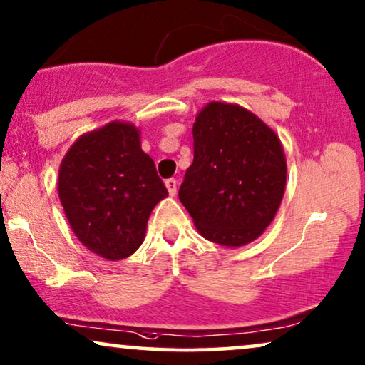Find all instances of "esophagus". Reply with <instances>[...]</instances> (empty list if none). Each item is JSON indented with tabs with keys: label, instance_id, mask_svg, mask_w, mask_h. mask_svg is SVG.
I'll use <instances>...</instances> for the list:
<instances>
[{
	"label": "esophagus",
	"instance_id": "1",
	"mask_svg": "<svg viewBox=\"0 0 365 365\" xmlns=\"http://www.w3.org/2000/svg\"><path fill=\"white\" fill-rule=\"evenodd\" d=\"M165 185H167V190L170 193V197H173L175 193H177V180H175V178H168L167 182H165Z\"/></svg>",
	"mask_w": 365,
	"mask_h": 365
}]
</instances>
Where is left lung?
I'll use <instances>...</instances> for the list:
<instances>
[{
  "mask_svg": "<svg viewBox=\"0 0 365 365\" xmlns=\"http://www.w3.org/2000/svg\"><path fill=\"white\" fill-rule=\"evenodd\" d=\"M287 163L274 130L239 105L212 101L193 123V163L178 198L207 240L250 244L279 210Z\"/></svg>",
  "mask_w": 365,
  "mask_h": 365,
  "instance_id": "8db88e82",
  "label": "left lung"
}]
</instances>
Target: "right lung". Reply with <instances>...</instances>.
I'll return each instance as SVG.
<instances>
[{
  "instance_id": "obj_1",
  "label": "right lung",
  "mask_w": 365,
  "mask_h": 365,
  "mask_svg": "<svg viewBox=\"0 0 365 365\" xmlns=\"http://www.w3.org/2000/svg\"><path fill=\"white\" fill-rule=\"evenodd\" d=\"M58 195L78 240L106 260H121L142 245L150 213L168 192L137 126L111 121L71 145Z\"/></svg>"
}]
</instances>
